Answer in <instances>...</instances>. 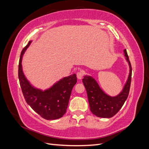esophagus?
I'll return each instance as SVG.
<instances>
[{"label":"esophagus","mask_w":149,"mask_h":149,"mask_svg":"<svg viewBox=\"0 0 149 149\" xmlns=\"http://www.w3.org/2000/svg\"><path fill=\"white\" fill-rule=\"evenodd\" d=\"M76 76H77V78L78 79H81L83 76V73L81 71H79L78 73H77V74H76Z\"/></svg>","instance_id":"1"}]
</instances>
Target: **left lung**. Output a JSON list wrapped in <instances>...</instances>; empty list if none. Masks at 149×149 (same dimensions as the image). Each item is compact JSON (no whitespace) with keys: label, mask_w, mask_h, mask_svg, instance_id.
Returning <instances> with one entry per match:
<instances>
[{"label":"left lung","mask_w":149,"mask_h":149,"mask_svg":"<svg viewBox=\"0 0 149 149\" xmlns=\"http://www.w3.org/2000/svg\"><path fill=\"white\" fill-rule=\"evenodd\" d=\"M125 59L129 66V73L122 91L115 96H111L102 91L93 77L85 75L83 83L86 90L90 110L99 118H110L118 113L123 107L129 95L131 82L132 67L127 51L124 50Z\"/></svg>","instance_id":"obj_1"}]
</instances>
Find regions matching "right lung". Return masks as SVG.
<instances>
[{"mask_svg":"<svg viewBox=\"0 0 149 149\" xmlns=\"http://www.w3.org/2000/svg\"><path fill=\"white\" fill-rule=\"evenodd\" d=\"M31 42L23 49L19 61V78L24 96L26 103L43 118L59 119L66 113L72 89L77 82L76 75L73 74L63 78L47 89L35 87L26 78L22 65L24 53Z\"/></svg>","mask_w":149,"mask_h":149,"instance_id":"obj_1","label":"right lung"}]
</instances>
